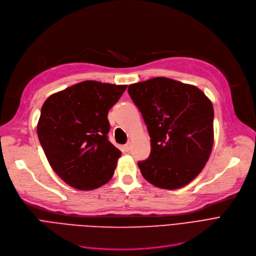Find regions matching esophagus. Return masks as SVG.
<instances>
[{"label": "esophagus", "mask_w": 256, "mask_h": 256, "mask_svg": "<svg viewBox=\"0 0 256 256\" xmlns=\"http://www.w3.org/2000/svg\"><path fill=\"white\" fill-rule=\"evenodd\" d=\"M123 150H124L125 152H128V151L130 150V142H127V144H125L123 146Z\"/></svg>", "instance_id": "1"}]
</instances>
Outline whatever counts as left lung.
I'll list each match as a JSON object with an SVG mask.
<instances>
[{"label": "left lung", "instance_id": "8db88e82", "mask_svg": "<svg viewBox=\"0 0 256 256\" xmlns=\"http://www.w3.org/2000/svg\"><path fill=\"white\" fill-rule=\"evenodd\" d=\"M150 136L151 153L138 162L144 178L157 188L175 190L196 178L214 144V108L194 85L157 77L129 85Z\"/></svg>", "mask_w": 256, "mask_h": 256}]
</instances>
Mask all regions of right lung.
Here are the masks:
<instances>
[{
    "label": "right lung",
    "instance_id": "add662e5",
    "mask_svg": "<svg viewBox=\"0 0 256 256\" xmlns=\"http://www.w3.org/2000/svg\"><path fill=\"white\" fill-rule=\"evenodd\" d=\"M126 88L84 81L44 103L38 140L48 164L68 186L90 190L112 179L122 152L108 140L107 114Z\"/></svg>",
    "mask_w": 256,
    "mask_h": 256
}]
</instances>
